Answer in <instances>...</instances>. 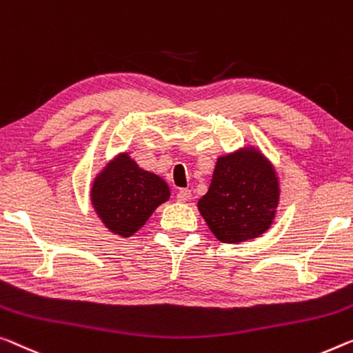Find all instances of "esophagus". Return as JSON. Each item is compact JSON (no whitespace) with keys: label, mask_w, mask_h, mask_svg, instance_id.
<instances>
[{"label":"esophagus","mask_w":353,"mask_h":353,"mask_svg":"<svg viewBox=\"0 0 353 353\" xmlns=\"http://www.w3.org/2000/svg\"><path fill=\"white\" fill-rule=\"evenodd\" d=\"M192 196H193L192 190H187V188H183V190L177 193V201L179 203H187V201H190Z\"/></svg>","instance_id":"1"}]
</instances>
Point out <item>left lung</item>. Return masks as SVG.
<instances>
[{
  "label": "left lung",
  "instance_id": "obj_1",
  "mask_svg": "<svg viewBox=\"0 0 353 353\" xmlns=\"http://www.w3.org/2000/svg\"><path fill=\"white\" fill-rule=\"evenodd\" d=\"M281 203V181L274 163L255 144L220 155L208 193L198 210L215 238L245 243L266 233Z\"/></svg>",
  "mask_w": 353,
  "mask_h": 353
}]
</instances>
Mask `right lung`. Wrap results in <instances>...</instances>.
<instances>
[{"label": "right lung", "mask_w": 353, "mask_h": 353, "mask_svg": "<svg viewBox=\"0 0 353 353\" xmlns=\"http://www.w3.org/2000/svg\"><path fill=\"white\" fill-rule=\"evenodd\" d=\"M88 196L109 233L131 238L170 199L171 190L165 179L141 168L130 152H120L93 177Z\"/></svg>", "instance_id": "obj_1"}]
</instances>
